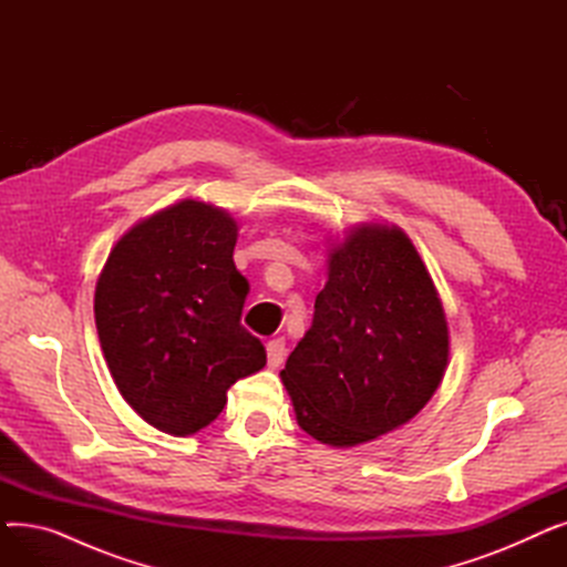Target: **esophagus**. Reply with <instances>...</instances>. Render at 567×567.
<instances>
[{
  "instance_id": "esophagus-1",
  "label": "esophagus",
  "mask_w": 567,
  "mask_h": 567,
  "mask_svg": "<svg viewBox=\"0 0 567 567\" xmlns=\"http://www.w3.org/2000/svg\"><path fill=\"white\" fill-rule=\"evenodd\" d=\"M285 353H287V349H285V340L282 338L266 342V359H268V365H271V368H278L282 363Z\"/></svg>"
}]
</instances>
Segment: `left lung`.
Returning <instances> with one entry per match:
<instances>
[{
    "label": "left lung",
    "mask_w": 567,
    "mask_h": 567,
    "mask_svg": "<svg viewBox=\"0 0 567 567\" xmlns=\"http://www.w3.org/2000/svg\"><path fill=\"white\" fill-rule=\"evenodd\" d=\"M326 261L312 326L280 379L303 432L353 449L406 425L432 400L451 331L425 261L398 225L349 227Z\"/></svg>",
    "instance_id": "obj_1"
}]
</instances>
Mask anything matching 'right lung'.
Returning a JSON list of instances; mask_svg holds the SVG:
<instances>
[{"mask_svg": "<svg viewBox=\"0 0 567 567\" xmlns=\"http://www.w3.org/2000/svg\"><path fill=\"white\" fill-rule=\"evenodd\" d=\"M236 220L186 197L135 223L110 250L94 293L101 349L118 393L156 430L212 425L227 389L266 365L241 326L248 280L236 271Z\"/></svg>", "mask_w": 567, "mask_h": 567, "instance_id": "right-lung-1", "label": "right lung"}]
</instances>
